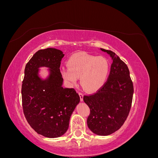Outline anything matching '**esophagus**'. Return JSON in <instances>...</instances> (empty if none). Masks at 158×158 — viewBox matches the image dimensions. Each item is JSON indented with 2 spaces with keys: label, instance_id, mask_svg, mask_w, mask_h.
<instances>
[{
  "label": "esophagus",
  "instance_id": "1",
  "mask_svg": "<svg viewBox=\"0 0 158 158\" xmlns=\"http://www.w3.org/2000/svg\"><path fill=\"white\" fill-rule=\"evenodd\" d=\"M79 95H80V101L82 102L83 101V98H84V94L81 92H79Z\"/></svg>",
  "mask_w": 158,
  "mask_h": 158
}]
</instances>
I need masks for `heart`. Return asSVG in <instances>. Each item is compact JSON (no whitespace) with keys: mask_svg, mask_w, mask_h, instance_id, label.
<instances>
[{"mask_svg":"<svg viewBox=\"0 0 158 158\" xmlns=\"http://www.w3.org/2000/svg\"><path fill=\"white\" fill-rule=\"evenodd\" d=\"M67 64L68 68L60 69L63 78L70 84L76 85L78 77H80L82 86L90 92L101 88L109 74V65L106 59L84 52L72 55Z\"/></svg>","mask_w":158,"mask_h":158,"instance_id":"obj_1","label":"heart"}]
</instances>
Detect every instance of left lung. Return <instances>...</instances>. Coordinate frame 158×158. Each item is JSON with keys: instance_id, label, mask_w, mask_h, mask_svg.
<instances>
[{"instance_id": "1", "label": "left lung", "mask_w": 158, "mask_h": 158, "mask_svg": "<svg viewBox=\"0 0 158 158\" xmlns=\"http://www.w3.org/2000/svg\"><path fill=\"white\" fill-rule=\"evenodd\" d=\"M100 49L112 58L109 75L96 92L84 95L83 99L90 109L88 128L95 135L107 136L125 122L132 106L134 87L127 65L114 52Z\"/></svg>"}]
</instances>
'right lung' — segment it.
Returning <instances> with one entry per match:
<instances>
[{
  "instance_id": "right-lung-1",
  "label": "right lung",
  "mask_w": 158,
  "mask_h": 158,
  "mask_svg": "<svg viewBox=\"0 0 158 158\" xmlns=\"http://www.w3.org/2000/svg\"><path fill=\"white\" fill-rule=\"evenodd\" d=\"M64 55L47 48L37 51L26 64L22 85L23 111L36 132L47 138L59 137L68 130L72 113L80 102L74 88H64L60 70ZM50 68L49 77L42 80L39 68Z\"/></svg>"
}]
</instances>
